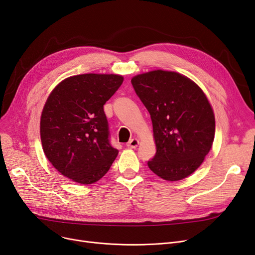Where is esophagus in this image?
<instances>
[{"mask_svg": "<svg viewBox=\"0 0 255 255\" xmlns=\"http://www.w3.org/2000/svg\"><path fill=\"white\" fill-rule=\"evenodd\" d=\"M138 144H139V140L137 139V138H132L130 140L129 143H127V147L128 148H132V149H134V148H136L137 146H138Z\"/></svg>", "mask_w": 255, "mask_h": 255, "instance_id": "esophagus-1", "label": "esophagus"}]
</instances>
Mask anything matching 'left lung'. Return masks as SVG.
I'll return each instance as SVG.
<instances>
[{"label":"left lung","mask_w":255,"mask_h":255,"mask_svg":"<svg viewBox=\"0 0 255 255\" xmlns=\"http://www.w3.org/2000/svg\"><path fill=\"white\" fill-rule=\"evenodd\" d=\"M131 83L152 121L156 153L149 169L169 182L189 176L214 140L215 118L208 98L196 83L174 71L144 72Z\"/></svg>","instance_id":"obj_1"}]
</instances>
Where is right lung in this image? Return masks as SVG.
I'll return each mask as SVG.
<instances>
[{
  "instance_id": "right-lung-1",
  "label": "right lung",
  "mask_w": 255,
  "mask_h": 255,
  "mask_svg": "<svg viewBox=\"0 0 255 255\" xmlns=\"http://www.w3.org/2000/svg\"><path fill=\"white\" fill-rule=\"evenodd\" d=\"M120 74L85 73L60 82L41 115L43 151L71 181L90 185L105 175L119 150L109 143L105 103L120 88Z\"/></svg>"
}]
</instances>
